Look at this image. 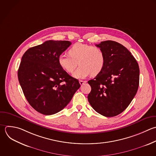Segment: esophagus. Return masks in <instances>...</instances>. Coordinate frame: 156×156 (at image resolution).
I'll use <instances>...</instances> for the list:
<instances>
[{
    "instance_id": "1",
    "label": "esophagus",
    "mask_w": 156,
    "mask_h": 156,
    "mask_svg": "<svg viewBox=\"0 0 156 156\" xmlns=\"http://www.w3.org/2000/svg\"><path fill=\"white\" fill-rule=\"evenodd\" d=\"M79 83L81 85H83V84H85L86 83V81H83V80H79Z\"/></svg>"
}]
</instances>
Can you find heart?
Returning a JSON list of instances; mask_svg holds the SVG:
<instances>
[{"instance_id":"obj_1","label":"heart","mask_w":156,"mask_h":156,"mask_svg":"<svg viewBox=\"0 0 156 156\" xmlns=\"http://www.w3.org/2000/svg\"><path fill=\"white\" fill-rule=\"evenodd\" d=\"M68 54L69 55H59L58 64L66 72L72 73L79 63L80 66L73 74V76L77 79H83L90 74L96 76L104 67L105 55L98 47L77 43L70 48Z\"/></svg>"}]
</instances>
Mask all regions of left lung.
<instances>
[{"mask_svg":"<svg viewBox=\"0 0 156 156\" xmlns=\"http://www.w3.org/2000/svg\"><path fill=\"white\" fill-rule=\"evenodd\" d=\"M96 46L103 51L105 63L102 71L88 82L91 87L88 100L96 112L112 117L122 113L135 96L139 66L127 49L116 41H102Z\"/></svg>","mask_w":156,"mask_h":156,"instance_id":"obj_1","label":"left lung"}]
</instances>
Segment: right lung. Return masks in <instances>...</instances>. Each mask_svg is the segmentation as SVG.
I'll use <instances>...</instances> for the list:
<instances>
[{"label": "right lung", "mask_w": 156, "mask_h": 156, "mask_svg": "<svg viewBox=\"0 0 156 156\" xmlns=\"http://www.w3.org/2000/svg\"><path fill=\"white\" fill-rule=\"evenodd\" d=\"M71 44L69 41H46L29 48L21 58L18 71L20 83L30 105L41 114L61 111L80 87L79 80L58 62L59 55Z\"/></svg>", "instance_id": "obj_1"}]
</instances>
